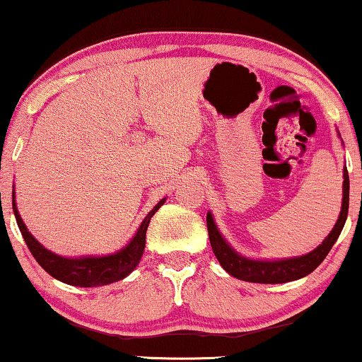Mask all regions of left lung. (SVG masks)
Returning a JSON list of instances; mask_svg holds the SVG:
<instances>
[{"instance_id":"left-lung-1","label":"left lung","mask_w":362,"mask_h":362,"mask_svg":"<svg viewBox=\"0 0 362 362\" xmlns=\"http://www.w3.org/2000/svg\"><path fill=\"white\" fill-rule=\"evenodd\" d=\"M343 204H341L339 217L338 221H336L333 230L329 232V235L326 237L315 250L300 257H291V259L280 260L247 259V257L240 255L239 252H235L229 244H227L219 229H217L216 222L212 219V214L207 212L206 221L212 252H214V255L217 257V260H219L222 269H224L227 274L235 276V279L252 281V284H285V281L303 279V276L311 274V272L325 260V257L329 254L331 247H333L334 242L338 240L341 230H343L344 227L346 217H348L349 176L346 166L343 170Z\"/></svg>"}]
</instances>
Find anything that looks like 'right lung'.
I'll return each instance as SVG.
<instances>
[{"label": "right lung", "instance_id": "right-lung-1", "mask_svg": "<svg viewBox=\"0 0 362 362\" xmlns=\"http://www.w3.org/2000/svg\"><path fill=\"white\" fill-rule=\"evenodd\" d=\"M166 199H161L153 209L148 212V216L143 219L141 226L138 227L136 234L132 237V240L123 247L122 250L115 252L110 255L102 257H78V259H69V257H62L54 254V252L47 250L46 247L34 239L31 232L28 230L26 224H24L21 216H19L16 201H14V191H13V211L14 217H16L18 227L21 230L26 242L28 249L39 265L47 272L49 275L59 281H64L67 285L74 286H102L113 284V281L123 280L127 275H130L136 265L140 264V259L145 250L146 242V229L150 226V221L155 212L165 204Z\"/></svg>", "mask_w": 362, "mask_h": 362}]
</instances>
